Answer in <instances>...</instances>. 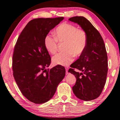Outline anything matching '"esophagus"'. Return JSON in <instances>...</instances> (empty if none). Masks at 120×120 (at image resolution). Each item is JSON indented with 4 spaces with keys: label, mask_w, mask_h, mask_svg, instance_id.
<instances>
[{
    "label": "esophagus",
    "mask_w": 120,
    "mask_h": 120,
    "mask_svg": "<svg viewBox=\"0 0 120 120\" xmlns=\"http://www.w3.org/2000/svg\"><path fill=\"white\" fill-rule=\"evenodd\" d=\"M66 69V74H68V68H65Z\"/></svg>",
    "instance_id": "1"
}]
</instances>
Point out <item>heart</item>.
<instances>
[{
  "mask_svg": "<svg viewBox=\"0 0 120 120\" xmlns=\"http://www.w3.org/2000/svg\"><path fill=\"white\" fill-rule=\"evenodd\" d=\"M55 37L48 34L44 39L46 49L51 54L57 51L59 43H66L64 50L66 52H60L52 59L55 65L68 66L74 60L75 56H80L86 48L87 35L82 29H79L75 25L69 23H62L56 28Z\"/></svg>",
  "mask_w": 120,
  "mask_h": 120,
  "instance_id": "heart-1",
  "label": "heart"
}]
</instances>
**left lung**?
I'll return each mask as SVG.
<instances>
[{
    "label": "left lung",
    "instance_id": "8db88e82",
    "mask_svg": "<svg viewBox=\"0 0 120 120\" xmlns=\"http://www.w3.org/2000/svg\"><path fill=\"white\" fill-rule=\"evenodd\" d=\"M68 20L78 24L87 35L85 51L68 70L76 78L73 91L82 100H93L101 95L106 83L108 63L105 46L100 33L86 18L75 16Z\"/></svg>",
    "mask_w": 120,
    "mask_h": 120
}]
</instances>
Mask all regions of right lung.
<instances>
[{
    "mask_svg": "<svg viewBox=\"0 0 120 120\" xmlns=\"http://www.w3.org/2000/svg\"><path fill=\"white\" fill-rule=\"evenodd\" d=\"M63 19L30 20L15 46L12 63L14 79L22 95L34 103H44L52 98L65 75V68L61 65L46 70L51 58L44 45L46 36Z\"/></svg>",
    "mask_w": 120,
    "mask_h": 120,
    "instance_id": "1",
    "label": "right lung"
}]
</instances>
